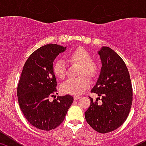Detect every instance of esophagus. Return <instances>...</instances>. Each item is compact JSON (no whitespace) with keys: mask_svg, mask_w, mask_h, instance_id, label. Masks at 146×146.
I'll return each instance as SVG.
<instances>
[{"mask_svg":"<svg viewBox=\"0 0 146 146\" xmlns=\"http://www.w3.org/2000/svg\"><path fill=\"white\" fill-rule=\"evenodd\" d=\"M80 98H81V97H80V96H78V95H75V96L73 97V98H74L75 100H77L80 99Z\"/></svg>","mask_w":146,"mask_h":146,"instance_id":"34e87169","label":"esophagus"}]
</instances>
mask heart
I'll list each match as a JSON object with an SVG mask.
<instances>
[{"label":"heart","instance_id":"heart-1","mask_svg":"<svg viewBox=\"0 0 146 146\" xmlns=\"http://www.w3.org/2000/svg\"><path fill=\"white\" fill-rule=\"evenodd\" d=\"M66 60L71 64L80 66L78 75L85 76L89 78H93L97 76L99 67L97 63L92 61L90 54L83 48H79L69 53L66 56ZM54 73L58 78L63 79L66 76V67L61 60H57L53 66ZM89 86V82L85 77L81 76L76 79H69L61 85V90L65 94L80 95Z\"/></svg>","mask_w":146,"mask_h":146}]
</instances>
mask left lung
Wrapping results in <instances>:
<instances>
[{"label":"left lung","mask_w":146,"mask_h":146,"mask_svg":"<svg viewBox=\"0 0 146 146\" xmlns=\"http://www.w3.org/2000/svg\"><path fill=\"white\" fill-rule=\"evenodd\" d=\"M98 53L102 68L91 92L102 97V103L99 104L98 98L94 101L90 98V106L85 117L92 129L106 133L118 129L127 119L133 91L129 70L123 59L110 47L102 46Z\"/></svg>","instance_id":"1"}]
</instances>
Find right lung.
I'll use <instances>...</instances> for the list:
<instances>
[{
	"mask_svg": "<svg viewBox=\"0 0 146 146\" xmlns=\"http://www.w3.org/2000/svg\"><path fill=\"white\" fill-rule=\"evenodd\" d=\"M66 46L46 44L34 51L24 65L17 86V100L22 112L32 126L50 131L59 126L73 102L69 95L48 98L56 92L54 61Z\"/></svg>",
	"mask_w": 146,
	"mask_h": 146,
	"instance_id": "add662e5",
	"label": "right lung"
}]
</instances>
